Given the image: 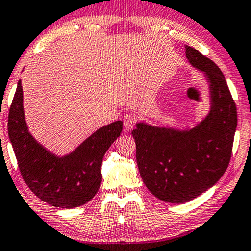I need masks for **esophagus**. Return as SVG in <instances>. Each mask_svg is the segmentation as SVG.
<instances>
[{"label":"esophagus","mask_w":251,"mask_h":251,"mask_svg":"<svg viewBox=\"0 0 251 251\" xmlns=\"http://www.w3.org/2000/svg\"><path fill=\"white\" fill-rule=\"evenodd\" d=\"M136 118L134 117L132 114H126L124 116V129L125 130H130L135 125Z\"/></svg>","instance_id":"esophagus-1"}]
</instances>
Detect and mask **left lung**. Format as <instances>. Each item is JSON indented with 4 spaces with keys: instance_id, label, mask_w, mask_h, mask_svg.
I'll return each instance as SVG.
<instances>
[{
    "instance_id": "left-lung-1",
    "label": "left lung",
    "mask_w": 251,
    "mask_h": 251,
    "mask_svg": "<svg viewBox=\"0 0 251 251\" xmlns=\"http://www.w3.org/2000/svg\"><path fill=\"white\" fill-rule=\"evenodd\" d=\"M186 58L210 84L209 115L190 130L139 123L132 135L140 175L149 191L166 202L183 203L216 184L232 156L238 124L236 105L222 70L191 47Z\"/></svg>"
}]
</instances>
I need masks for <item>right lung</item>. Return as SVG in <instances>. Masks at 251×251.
<instances>
[{
    "label": "right lung",
    "instance_id": "right-lung-1",
    "mask_svg": "<svg viewBox=\"0 0 251 251\" xmlns=\"http://www.w3.org/2000/svg\"><path fill=\"white\" fill-rule=\"evenodd\" d=\"M122 129V121L101 127L75 151L59 158L28 132L20 80L9 110L8 132L20 174L35 196L56 208L79 207L97 195L102 181V158Z\"/></svg>",
    "mask_w": 251,
    "mask_h": 251
}]
</instances>
